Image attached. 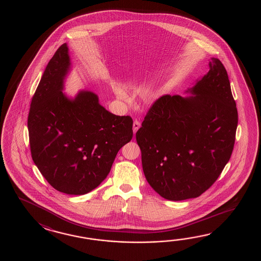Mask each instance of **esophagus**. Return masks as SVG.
I'll return each instance as SVG.
<instances>
[{
    "instance_id": "1",
    "label": "esophagus",
    "mask_w": 261,
    "mask_h": 261,
    "mask_svg": "<svg viewBox=\"0 0 261 261\" xmlns=\"http://www.w3.org/2000/svg\"><path fill=\"white\" fill-rule=\"evenodd\" d=\"M140 127H141V123H140V121H138V120H134V122H133V133H137V130L140 128Z\"/></svg>"
}]
</instances>
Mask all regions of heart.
Returning <instances> with one entry per match:
<instances>
[{"label": "heart", "instance_id": "b5f03b06", "mask_svg": "<svg viewBox=\"0 0 261 261\" xmlns=\"http://www.w3.org/2000/svg\"><path fill=\"white\" fill-rule=\"evenodd\" d=\"M128 88H129V89H135L136 87H135L134 82H129V83L128 84ZM116 93H117V96H118L120 99H122V100H126V99H127V95L123 91L122 89L117 88V89H116ZM153 98H154L153 92H152L150 89H146L144 93V100L149 101V100H153Z\"/></svg>", "mask_w": 261, "mask_h": 261}]
</instances>
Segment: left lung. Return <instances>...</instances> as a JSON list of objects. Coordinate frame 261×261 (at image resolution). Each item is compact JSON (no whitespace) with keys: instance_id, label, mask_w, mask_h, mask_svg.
Segmentation results:
<instances>
[{"instance_id":"left-lung-1","label":"left lung","mask_w":261,"mask_h":261,"mask_svg":"<svg viewBox=\"0 0 261 261\" xmlns=\"http://www.w3.org/2000/svg\"><path fill=\"white\" fill-rule=\"evenodd\" d=\"M210 70L187 92L155 100L136 133L147 182L169 200L197 198L210 189L232 154L238 112L227 72Z\"/></svg>"}]
</instances>
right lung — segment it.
<instances>
[{"instance_id":"1","label":"right lung","mask_w":261,"mask_h":261,"mask_svg":"<svg viewBox=\"0 0 261 261\" xmlns=\"http://www.w3.org/2000/svg\"><path fill=\"white\" fill-rule=\"evenodd\" d=\"M70 64L67 44H61L32 99L29 138L45 180L62 193L83 195L108 175L117 152L133 138V122L107 111L91 91L68 99L61 90Z\"/></svg>"}]
</instances>
